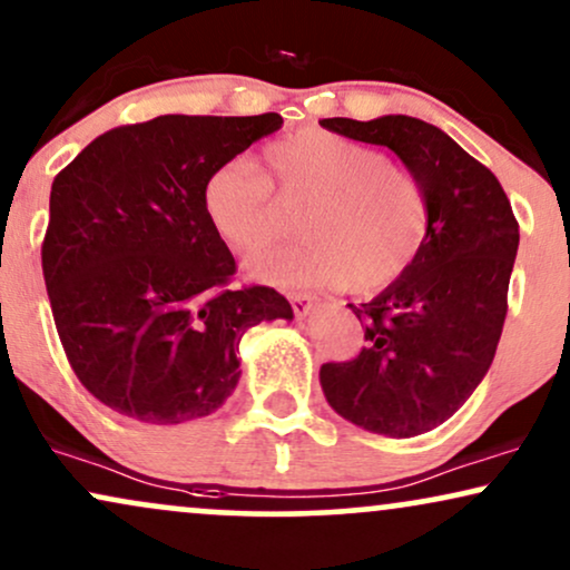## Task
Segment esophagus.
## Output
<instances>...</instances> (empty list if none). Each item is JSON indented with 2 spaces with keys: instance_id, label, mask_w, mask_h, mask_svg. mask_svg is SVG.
I'll list each match as a JSON object with an SVG mask.
<instances>
[{
  "instance_id": "esophagus-1",
  "label": "esophagus",
  "mask_w": 570,
  "mask_h": 570,
  "mask_svg": "<svg viewBox=\"0 0 570 570\" xmlns=\"http://www.w3.org/2000/svg\"><path fill=\"white\" fill-rule=\"evenodd\" d=\"M289 302H292V309L297 318H305V315L313 313V307L318 305V299H315L313 294H302V292H292Z\"/></svg>"
}]
</instances>
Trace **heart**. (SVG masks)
I'll return each instance as SVG.
<instances>
[{
	"mask_svg": "<svg viewBox=\"0 0 570 570\" xmlns=\"http://www.w3.org/2000/svg\"><path fill=\"white\" fill-rule=\"evenodd\" d=\"M297 207L305 239L255 257L257 278L376 292L405 276L429 239L431 202L417 173L326 128L271 141L261 170L234 157L202 184L205 218L234 252L268 247L286 232L284 210Z\"/></svg>",
	"mask_w": 570,
	"mask_h": 570,
	"instance_id": "heart-1",
	"label": "heart"
}]
</instances>
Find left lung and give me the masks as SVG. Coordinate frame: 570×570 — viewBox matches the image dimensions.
Returning <instances> with one entry per match:
<instances>
[{
    "instance_id": "1",
    "label": "left lung",
    "mask_w": 570,
    "mask_h": 570,
    "mask_svg": "<svg viewBox=\"0 0 570 570\" xmlns=\"http://www.w3.org/2000/svg\"><path fill=\"white\" fill-rule=\"evenodd\" d=\"M328 131L389 147L429 191L417 261L376 299L347 305L365 331L350 363H323L328 405L355 426L417 436L452 417L487 376L508 315L518 220L487 165L407 115L326 118Z\"/></svg>"
}]
</instances>
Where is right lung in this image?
Here are the masks:
<instances>
[{
	"mask_svg": "<svg viewBox=\"0 0 570 570\" xmlns=\"http://www.w3.org/2000/svg\"><path fill=\"white\" fill-rule=\"evenodd\" d=\"M278 112L160 115L97 136L52 181L41 268L62 350L102 405L141 423L205 417L239 384V342L292 318L202 210L215 165L278 131Z\"/></svg>",
	"mask_w": 570,
	"mask_h": 570,
	"instance_id": "right-lung-1",
	"label": "right lung"
}]
</instances>
